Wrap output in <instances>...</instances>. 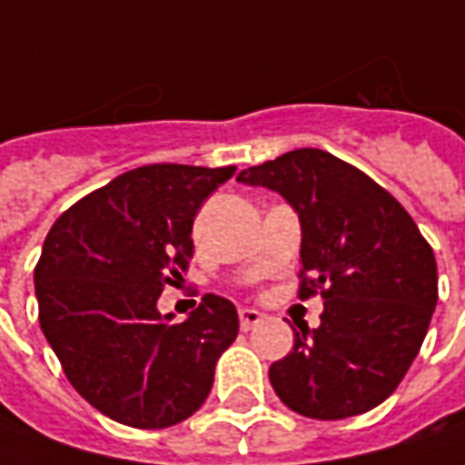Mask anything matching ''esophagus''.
Masks as SVG:
<instances>
[{"label":"esophagus","instance_id":"1","mask_svg":"<svg viewBox=\"0 0 465 465\" xmlns=\"http://www.w3.org/2000/svg\"><path fill=\"white\" fill-rule=\"evenodd\" d=\"M262 312L259 310H252V307H243V310H239V322H242V330L246 332V330H252L254 324L262 322Z\"/></svg>","mask_w":465,"mask_h":465}]
</instances>
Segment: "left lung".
<instances>
[{
	"label": "left lung",
	"instance_id": "left-lung-1",
	"mask_svg": "<svg viewBox=\"0 0 465 465\" xmlns=\"http://www.w3.org/2000/svg\"><path fill=\"white\" fill-rule=\"evenodd\" d=\"M236 181L272 188L297 211L300 297L324 300L320 327H302L269 368L272 388L304 418L368 413L423 345L438 302L430 243L385 188L320 148L252 165Z\"/></svg>",
	"mask_w": 465,
	"mask_h": 465
}]
</instances>
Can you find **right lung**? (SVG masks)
Here are the masks:
<instances>
[{"mask_svg": "<svg viewBox=\"0 0 465 465\" xmlns=\"http://www.w3.org/2000/svg\"><path fill=\"white\" fill-rule=\"evenodd\" d=\"M236 165H141L64 211L35 266L40 327L73 388L131 428L199 411L239 334L232 302L206 294L186 322L158 297L193 256V219Z\"/></svg>", "mask_w": 465, "mask_h": 465, "instance_id": "1", "label": "right lung"}]
</instances>
